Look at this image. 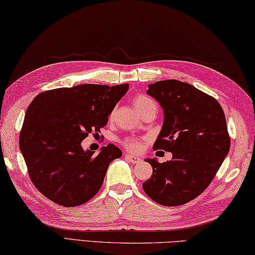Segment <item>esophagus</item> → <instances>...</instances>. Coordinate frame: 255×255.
I'll return each instance as SVG.
<instances>
[{"label": "esophagus", "mask_w": 255, "mask_h": 255, "mask_svg": "<svg viewBox=\"0 0 255 255\" xmlns=\"http://www.w3.org/2000/svg\"><path fill=\"white\" fill-rule=\"evenodd\" d=\"M126 158H127L129 161H130V163H132V164H139V163H141V158H140V157L135 156V155L127 154V155H126Z\"/></svg>", "instance_id": "esophagus-1"}]
</instances>
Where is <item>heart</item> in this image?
I'll return each mask as SVG.
<instances>
[{
    "label": "heart",
    "mask_w": 255,
    "mask_h": 255,
    "mask_svg": "<svg viewBox=\"0 0 255 255\" xmlns=\"http://www.w3.org/2000/svg\"><path fill=\"white\" fill-rule=\"evenodd\" d=\"M133 106H135V108L138 113L142 112L143 109H146L148 107H150V106H156L154 101H152L150 98H148L146 96H136L135 98H133ZM124 145L126 146L127 148L131 150H137L139 149L140 147V142L138 141L135 138H127V139L124 140Z\"/></svg>",
    "instance_id": "heart-1"
}]
</instances>
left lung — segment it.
<instances>
[{
  "label": "left lung",
  "instance_id": "obj_1",
  "mask_svg": "<svg viewBox=\"0 0 255 255\" xmlns=\"http://www.w3.org/2000/svg\"><path fill=\"white\" fill-rule=\"evenodd\" d=\"M147 94L164 112L152 149L169 151L173 157L164 163L145 159L152 176L142 188L160 205H183L205 191L229 154L225 115L214 98L186 82L156 81L148 85Z\"/></svg>",
  "mask_w": 255,
  "mask_h": 255
}]
</instances>
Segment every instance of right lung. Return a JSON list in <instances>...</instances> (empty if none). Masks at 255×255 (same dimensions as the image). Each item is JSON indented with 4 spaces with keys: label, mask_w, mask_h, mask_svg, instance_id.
<instances>
[{
    "label": "right lung",
    "mask_w": 255,
    "mask_h": 255,
    "mask_svg": "<svg viewBox=\"0 0 255 255\" xmlns=\"http://www.w3.org/2000/svg\"><path fill=\"white\" fill-rule=\"evenodd\" d=\"M128 89V83H86L44 91L32 100L20 133V150L31 180L45 197L72 207L98 193L110 163L123 151L109 143L95 155L81 142L90 132H100Z\"/></svg>",
    "instance_id": "right-lung-1"
}]
</instances>
